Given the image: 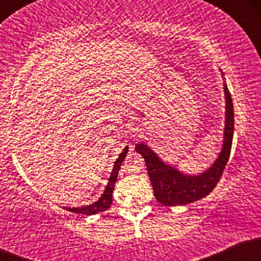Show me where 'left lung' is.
<instances>
[{
	"label": "left lung",
	"instance_id": "8db88e82",
	"mask_svg": "<svg viewBox=\"0 0 261 261\" xmlns=\"http://www.w3.org/2000/svg\"><path fill=\"white\" fill-rule=\"evenodd\" d=\"M222 77L224 74L221 71ZM224 80V79H223ZM224 99H226V118H224V133L222 148L218 153L216 161L203 170L200 174H185L161 160L153 149H151L146 143H137L136 152L142 155L146 161V167L151 180L155 199L158 202L166 206L188 205L208 195L216 187L224 167L228 162L230 148H232L233 131H234V112L226 82L223 83Z\"/></svg>",
	"mask_w": 261,
	"mask_h": 261
}]
</instances>
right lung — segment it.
<instances>
[{
  "mask_svg": "<svg viewBox=\"0 0 261 261\" xmlns=\"http://www.w3.org/2000/svg\"><path fill=\"white\" fill-rule=\"evenodd\" d=\"M127 152H128V146H126V147L122 149L121 153L119 154V157L116 158L115 162H114V167L112 169V173H110L107 187L104 189V193L101 194V196L97 200V201L91 203V205L81 206V207H65V208L67 210V211L74 212V214H82V215H86V216H88V215L98 214V212H103L109 208L113 201L112 200L113 190H114V187H115L116 179H118L119 169H120L122 161H124V158L126 157Z\"/></svg>",
  "mask_w": 261,
  "mask_h": 261,
  "instance_id": "right-lung-1",
  "label": "right lung"
}]
</instances>
